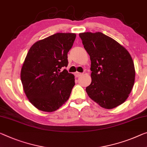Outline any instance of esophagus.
I'll use <instances>...</instances> for the list:
<instances>
[{"mask_svg": "<svg viewBox=\"0 0 147 147\" xmlns=\"http://www.w3.org/2000/svg\"><path fill=\"white\" fill-rule=\"evenodd\" d=\"M74 75H75V76L76 77V78H79V77H80L81 75H82V74L81 73H80V72H76L75 74H74Z\"/></svg>", "mask_w": 147, "mask_h": 147, "instance_id": "1", "label": "esophagus"}]
</instances>
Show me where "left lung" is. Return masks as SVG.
Listing matches in <instances>:
<instances>
[{
  "mask_svg": "<svg viewBox=\"0 0 147 147\" xmlns=\"http://www.w3.org/2000/svg\"><path fill=\"white\" fill-rule=\"evenodd\" d=\"M91 61V83L86 92L106 109L123 104L134 87V63L125 47L101 32L80 33Z\"/></svg>",
  "mask_w": 147,
  "mask_h": 147,
  "instance_id": "1",
  "label": "left lung"
}]
</instances>
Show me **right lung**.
<instances>
[{
    "label": "right lung",
    "mask_w": 147,
    "mask_h": 147,
    "mask_svg": "<svg viewBox=\"0 0 147 147\" xmlns=\"http://www.w3.org/2000/svg\"><path fill=\"white\" fill-rule=\"evenodd\" d=\"M76 37V33H56L35 42L27 54L20 77L25 94L38 110L54 112L68 100L75 77L61 69L67 66Z\"/></svg>",
    "instance_id": "add662e5"
}]
</instances>
